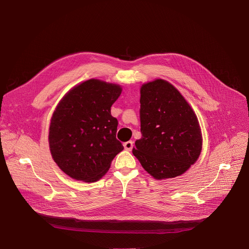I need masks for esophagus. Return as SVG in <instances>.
I'll return each mask as SVG.
<instances>
[{
	"label": "esophagus",
	"mask_w": 249,
	"mask_h": 249,
	"mask_svg": "<svg viewBox=\"0 0 249 249\" xmlns=\"http://www.w3.org/2000/svg\"><path fill=\"white\" fill-rule=\"evenodd\" d=\"M124 148H125V150L126 151H131L132 149H133V146H134V143L132 141H128V142H126V143H124Z\"/></svg>",
	"instance_id": "obj_1"
}]
</instances>
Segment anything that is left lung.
<instances>
[{
  "label": "left lung",
  "instance_id": "1",
  "mask_svg": "<svg viewBox=\"0 0 249 249\" xmlns=\"http://www.w3.org/2000/svg\"><path fill=\"white\" fill-rule=\"evenodd\" d=\"M141 133L133 155L155 179L183 174L202 150L198 118L183 95L167 81L142 85Z\"/></svg>",
  "mask_w": 249,
  "mask_h": 249
}]
</instances>
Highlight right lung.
<instances>
[{
  "label": "right lung",
  "mask_w": 249,
  "mask_h": 249,
  "mask_svg": "<svg viewBox=\"0 0 249 249\" xmlns=\"http://www.w3.org/2000/svg\"><path fill=\"white\" fill-rule=\"evenodd\" d=\"M121 91L119 85L90 79L58 103L49 127V148L60 169L73 179L99 180L123 151L116 139L118 121L111 115Z\"/></svg>",
  "instance_id": "1"
}]
</instances>
